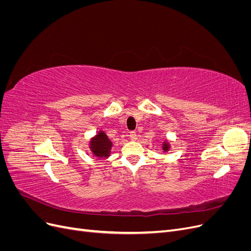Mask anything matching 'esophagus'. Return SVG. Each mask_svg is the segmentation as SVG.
<instances>
[{
	"mask_svg": "<svg viewBox=\"0 0 251 251\" xmlns=\"http://www.w3.org/2000/svg\"><path fill=\"white\" fill-rule=\"evenodd\" d=\"M137 137H138V135H137V133H136V132H131L130 133V138L132 140H137Z\"/></svg>",
	"mask_w": 251,
	"mask_h": 251,
	"instance_id": "34e87169",
	"label": "esophagus"
}]
</instances>
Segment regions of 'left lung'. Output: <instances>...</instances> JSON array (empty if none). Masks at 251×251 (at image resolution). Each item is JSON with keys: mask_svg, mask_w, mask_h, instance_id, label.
<instances>
[{"mask_svg": "<svg viewBox=\"0 0 251 251\" xmlns=\"http://www.w3.org/2000/svg\"><path fill=\"white\" fill-rule=\"evenodd\" d=\"M171 149V143L168 139H165L163 142H162V151H164V153H166V151H169Z\"/></svg>", "mask_w": 251, "mask_h": 251, "instance_id": "obj_1", "label": "left lung"}]
</instances>
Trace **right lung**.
<instances>
[{
    "mask_svg": "<svg viewBox=\"0 0 251 251\" xmlns=\"http://www.w3.org/2000/svg\"><path fill=\"white\" fill-rule=\"evenodd\" d=\"M113 142L102 130L98 131L89 141V149L95 157L98 159H107L111 156V150Z\"/></svg>",
    "mask_w": 251,
    "mask_h": 251,
    "instance_id": "add662e5",
    "label": "right lung"
}]
</instances>
